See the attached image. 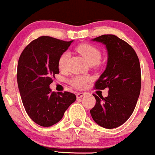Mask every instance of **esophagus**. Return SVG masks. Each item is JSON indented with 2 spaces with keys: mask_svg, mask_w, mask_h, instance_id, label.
I'll return each mask as SVG.
<instances>
[{
  "mask_svg": "<svg viewBox=\"0 0 155 155\" xmlns=\"http://www.w3.org/2000/svg\"><path fill=\"white\" fill-rule=\"evenodd\" d=\"M84 92H78V93L76 94V97H77V98H81V97H84Z\"/></svg>",
  "mask_w": 155,
  "mask_h": 155,
  "instance_id": "1",
  "label": "esophagus"
}]
</instances>
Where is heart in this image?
<instances>
[{
    "instance_id": "obj_1",
    "label": "heart",
    "mask_w": 155,
    "mask_h": 155,
    "mask_svg": "<svg viewBox=\"0 0 155 155\" xmlns=\"http://www.w3.org/2000/svg\"><path fill=\"white\" fill-rule=\"evenodd\" d=\"M76 50L83 57L85 61L90 65H96V64H97L100 62L101 59V53L100 50L97 49L94 46L90 45V44H80V45L76 48ZM68 57L69 53L67 52V51L62 53L61 55H60L58 63V68L60 69L65 68ZM90 81V78L87 77V76H76L73 77L70 80V83L71 84L76 88L83 89L87 86V84Z\"/></svg>"
}]
</instances>
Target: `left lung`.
I'll use <instances>...</instances> for the list:
<instances>
[{
	"instance_id": "1",
	"label": "left lung",
	"mask_w": 155,
	"mask_h": 155,
	"mask_svg": "<svg viewBox=\"0 0 155 155\" xmlns=\"http://www.w3.org/2000/svg\"><path fill=\"white\" fill-rule=\"evenodd\" d=\"M92 41L104 44L107 50L106 68L95 87L108 88V95L99 98L93 94L96 104L90 114L101 127L116 128L132 115L139 97L141 86L139 60L132 47L116 35H103Z\"/></svg>"
}]
</instances>
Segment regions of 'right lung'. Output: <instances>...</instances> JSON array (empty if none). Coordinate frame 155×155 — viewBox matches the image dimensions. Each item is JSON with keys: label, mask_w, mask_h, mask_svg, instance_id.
Listing matches in <instances>:
<instances>
[{"label": "right lung", "mask_w": 155, "mask_h": 155, "mask_svg": "<svg viewBox=\"0 0 155 155\" xmlns=\"http://www.w3.org/2000/svg\"><path fill=\"white\" fill-rule=\"evenodd\" d=\"M74 41L41 36L22 51L17 65V84L25 109L33 122L50 127L63 118L76 100L68 92H51L52 78L59 74L58 59Z\"/></svg>", "instance_id": "obj_1"}]
</instances>
